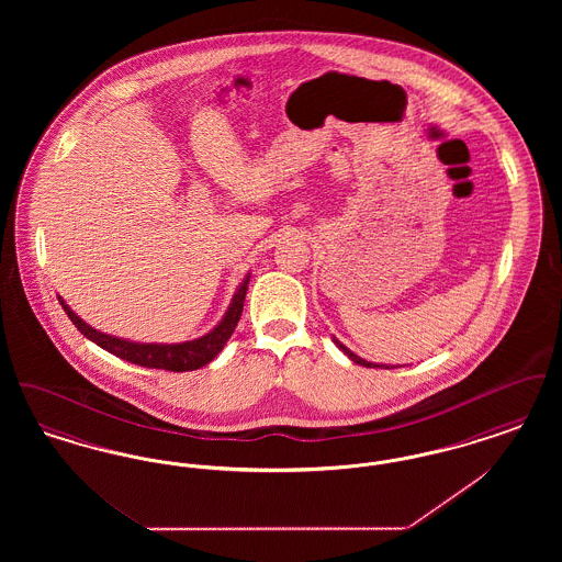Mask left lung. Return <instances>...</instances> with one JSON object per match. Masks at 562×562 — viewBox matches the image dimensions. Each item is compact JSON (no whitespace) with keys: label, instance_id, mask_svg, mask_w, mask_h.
<instances>
[{"label":"left lung","instance_id":"obj_1","mask_svg":"<svg viewBox=\"0 0 562 562\" xmlns=\"http://www.w3.org/2000/svg\"><path fill=\"white\" fill-rule=\"evenodd\" d=\"M333 341H335V346L341 349L346 356H348L351 362H356V364H360V367H369V369H374V367H383V369H390V364H376V362H369V360H364V358H360V356H356L351 349L346 348L337 337H333Z\"/></svg>","mask_w":562,"mask_h":562}]
</instances>
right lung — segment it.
Masks as SVG:
<instances>
[{"instance_id":"1","label":"right lung","mask_w":562,"mask_h":562,"mask_svg":"<svg viewBox=\"0 0 562 562\" xmlns=\"http://www.w3.org/2000/svg\"><path fill=\"white\" fill-rule=\"evenodd\" d=\"M248 282H250V273L241 280L225 316L211 333H206L193 341H183V344H138V341L113 337V335L101 333L81 321L80 316L63 301V296H58V301H60L65 314L69 316V321L78 326L81 335L86 339H90L92 344H97L99 348L108 349L109 353H113L126 362L145 367V369H164V371H172V373H183V371H195V369L206 367L211 360H214V356H218V351L225 348L227 339L232 337V333L236 330L238 321H240Z\"/></svg>"}]
</instances>
